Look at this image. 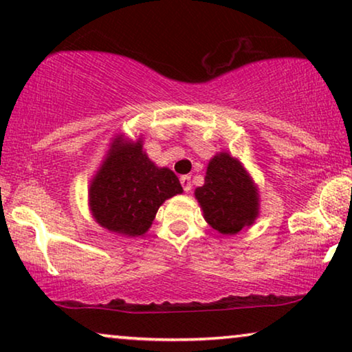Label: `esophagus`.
<instances>
[{"label":"esophagus","instance_id":"esophagus-1","mask_svg":"<svg viewBox=\"0 0 352 352\" xmlns=\"http://www.w3.org/2000/svg\"><path fill=\"white\" fill-rule=\"evenodd\" d=\"M181 184H182V189L184 192H190L192 186H190V176H181Z\"/></svg>","mask_w":352,"mask_h":352}]
</instances>
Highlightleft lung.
I'll return each mask as SVG.
<instances>
[{"label": "left lung", "mask_w": 352, "mask_h": 352, "mask_svg": "<svg viewBox=\"0 0 352 352\" xmlns=\"http://www.w3.org/2000/svg\"><path fill=\"white\" fill-rule=\"evenodd\" d=\"M205 219L221 234L234 235L258 216V192L243 166L229 153L211 158L205 184L195 189Z\"/></svg>", "instance_id": "left-lung-1"}]
</instances>
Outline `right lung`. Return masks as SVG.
Masks as SVG:
<instances>
[{
    "label": "right lung",
    "mask_w": 352,
    "mask_h": 352,
    "mask_svg": "<svg viewBox=\"0 0 352 352\" xmlns=\"http://www.w3.org/2000/svg\"><path fill=\"white\" fill-rule=\"evenodd\" d=\"M181 192L177 176L153 165L141 141L126 144L118 138L91 182L89 205L102 228L138 237L151 228L163 201Z\"/></svg>",
    "instance_id": "1"
}]
</instances>
